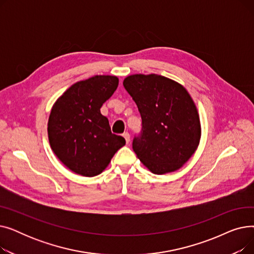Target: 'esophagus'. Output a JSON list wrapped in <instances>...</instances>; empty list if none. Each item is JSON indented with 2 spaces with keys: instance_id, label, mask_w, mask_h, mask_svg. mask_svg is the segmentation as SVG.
<instances>
[{
  "instance_id": "obj_1",
  "label": "esophagus",
  "mask_w": 254,
  "mask_h": 254,
  "mask_svg": "<svg viewBox=\"0 0 254 254\" xmlns=\"http://www.w3.org/2000/svg\"><path fill=\"white\" fill-rule=\"evenodd\" d=\"M123 136H124V138L126 139L127 144H128V143H129V134H128V132H125V134H124Z\"/></svg>"
}]
</instances>
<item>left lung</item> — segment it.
Returning <instances> with one entry per match:
<instances>
[{
    "mask_svg": "<svg viewBox=\"0 0 254 254\" xmlns=\"http://www.w3.org/2000/svg\"><path fill=\"white\" fill-rule=\"evenodd\" d=\"M124 86L142 117V134L132 141L140 162L156 175L182 168L197 149L202 135L190 92L175 80L157 74L127 76Z\"/></svg>",
    "mask_w": 254,
    "mask_h": 254,
    "instance_id": "obj_1",
    "label": "left lung"
}]
</instances>
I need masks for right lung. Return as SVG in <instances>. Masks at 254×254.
Returning a JSON list of instances; mask_svg holds the SVG:
<instances>
[{
	"mask_svg": "<svg viewBox=\"0 0 254 254\" xmlns=\"http://www.w3.org/2000/svg\"><path fill=\"white\" fill-rule=\"evenodd\" d=\"M116 76L96 75L71 85L53 104L47 124L50 147L72 172L97 176L109 166L118 149L126 145L111 132L102 105L116 90Z\"/></svg>",
	"mask_w": 254,
	"mask_h": 254,
	"instance_id": "right-lung-1",
	"label": "right lung"
}]
</instances>
